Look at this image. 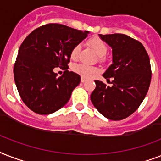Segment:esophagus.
I'll list each match as a JSON object with an SVG mask.
<instances>
[{
  "label": "esophagus",
  "mask_w": 161,
  "mask_h": 161,
  "mask_svg": "<svg viewBox=\"0 0 161 161\" xmlns=\"http://www.w3.org/2000/svg\"><path fill=\"white\" fill-rule=\"evenodd\" d=\"M81 82H82V83H84V82H86V79H85L84 78H81Z\"/></svg>",
  "instance_id": "34e87169"
}]
</instances>
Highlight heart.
<instances>
[{
    "label": "heart",
    "mask_w": 161,
    "mask_h": 161,
    "mask_svg": "<svg viewBox=\"0 0 161 161\" xmlns=\"http://www.w3.org/2000/svg\"><path fill=\"white\" fill-rule=\"evenodd\" d=\"M87 43L94 49V51L96 52L97 55L100 56V57H103V56L106 55V53L108 52V46H107L106 43L101 39L97 37H93L87 41ZM79 50H80V45H78V44L75 45L72 49L71 53H70V57H71L72 59L76 60L78 58ZM73 70L83 78H90L94 74H96L97 71L96 68L84 64H75L73 67Z\"/></svg>",
    "instance_id": "b5f03b06"
}]
</instances>
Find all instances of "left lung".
Returning <instances> with one entry per match:
<instances>
[{"instance_id": "8db88e82", "label": "left lung", "mask_w": 161, "mask_h": 161, "mask_svg": "<svg viewBox=\"0 0 161 161\" xmlns=\"http://www.w3.org/2000/svg\"><path fill=\"white\" fill-rule=\"evenodd\" d=\"M112 49V64L103 76L112 86L95 80L91 101L107 118L118 121L137 110L148 92L151 79L150 58L141 42L123 34L99 35Z\"/></svg>"}]
</instances>
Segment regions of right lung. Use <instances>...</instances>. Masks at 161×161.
<instances>
[{"mask_svg": "<svg viewBox=\"0 0 161 161\" xmlns=\"http://www.w3.org/2000/svg\"><path fill=\"white\" fill-rule=\"evenodd\" d=\"M89 31L64 25L48 24L33 31L19 47L14 66V79L22 101L31 110L51 114L69 102L80 76L68 70L70 53ZM65 69L62 76L54 67Z\"/></svg>", "mask_w": 161, "mask_h": 161, "instance_id": "1", "label": "right lung"}]
</instances>
